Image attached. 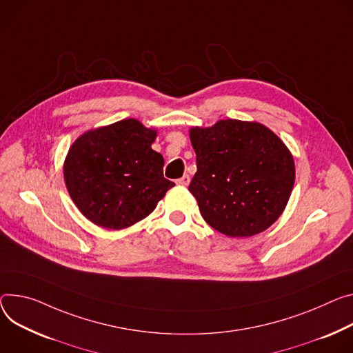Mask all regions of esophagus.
<instances>
[{
	"mask_svg": "<svg viewBox=\"0 0 353 353\" xmlns=\"http://www.w3.org/2000/svg\"><path fill=\"white\" fill-rule=\"evenodd\" d=\"M177 184H180V185H188V184H190V176H188V174H184L183 177H180V179L177 180Z\"/></svg>",
	"mask_w": 353,
	"mask_h": 353,
	"instance_id": "1",
	"label": "esophagus"
}]
</instances>
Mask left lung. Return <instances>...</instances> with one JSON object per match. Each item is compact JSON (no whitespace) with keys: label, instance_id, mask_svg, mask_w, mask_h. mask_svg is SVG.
Masks as SVG:
<instances>
[{"label":"left lung","instance_id":"left-lung-1","mask_svg":"<svg viewBox=\"0 0 353 353\" xmlns=\"http://www.w3.org/2000/svg\"><path fill=\"white\" fill-rule=\"evenodd\" d=\"M197 172L188 190L204 221L218 232L246 238L261 234L284 211L296 169L290 150L259 122L221 119L191 128Z\"/></svg>","mask_w":353,"mask_h":353}]
</instances>
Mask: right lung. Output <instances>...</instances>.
Listing matches in <instances>:
<instances>
[{"label":"right lung","mask_w":353,"mask_h":353,"mask_svg":"<svg viewBox=\"0 0 353 353\" xmlns=\"http://www.w3.org/2000/svg\"><path fill=\"white\" fill-rule=\"evenodd\" d=\"M156 131L122 119L83 134L63 166L69 194L95 225L123 230L146 218L174 185L163 156L152 149Z\"/></svg>","instance_id":"obj_1"}]
</instances>
